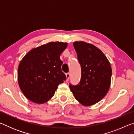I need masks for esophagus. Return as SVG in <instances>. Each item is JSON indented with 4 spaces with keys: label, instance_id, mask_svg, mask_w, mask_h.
Listing matches in <instances>:
<instances>
[{
    "label": "esophagus",
    "instance_id": "34e87169",
    "mask_svg": "<svg viewBox=\"0 0 134 134\" xmlns=\"http://www.w3.org/2000/svg\"><path fill=\"white\" fill-rule=\"evenodd\" d=\"M65 75H66V77H67V81H69V78H70V73L69 72H67V73H66V74H65Z\"/></svg>",
    "mask_w": 134,
    "mask_h": 134
}]
</instances>
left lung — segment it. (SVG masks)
<instances>
[{"label": "left lung", "mask_w": 134, "mask_h": 134, "mask_svg": "<svg viewBox=\"0 0 134 134\" xmlns=\"http://www.w3.org/2000/svg\"><path fill=\"white\" fill-rule=\"evenodd\" d=\"M73 46L81 66V76L78 85L70 84V89L83 105H94L103 99L109 89L112 76L110 63L94 45L76 41Z\"/></svg>", "instance_id": "left-lung-1"}]
</instances>
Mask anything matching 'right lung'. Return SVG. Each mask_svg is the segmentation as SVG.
<instances>
[{
    "mask_svg": "<svg viewBox=\"0 0 134 134\" xmlns=\"http://www.w3.org/2000/svg\"><path fill=\"white\" fill-rule=\"evenodd\" d=\"M67 45L49 42L31 49L22 58L18 69V83L29 100L45 103L54 96L58 86L66 80L60 57Z\"/></svg>",
    "mask_w": 134,
    "mask_h": 134,
    "instance_id": "add662e5",
    "label": "right lung"
}]
</instances>
